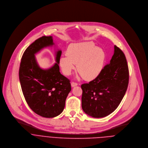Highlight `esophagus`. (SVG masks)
<instances>
[{
	"label": "esophagus",
	"instance_id": "esophagus-1",
	"mask_svg": "<svg viewBox=\"0 0 148 148\" xmlns=\"http://www.w3.org/2000/svg\"><path fill=\"white\" fill-rule=\"evenodd\" d=\"M77 85V83H75V82H72L71 83V86L72 87H74L75 86H76Z\"/></svg>",
	"mask_w": 148,
	"mask_h": 148
}]
</instances>
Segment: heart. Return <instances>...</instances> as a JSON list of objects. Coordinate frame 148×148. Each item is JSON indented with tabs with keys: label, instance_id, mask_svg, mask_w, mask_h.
<instances>
[{
	"label": "heart",
	"instance_id": "b5f03b06",
	"mask_svg": "<svg viewBox=\"0 0 148 148\" xmlns=\"http://www.w3.org/2000/svg\"><path fill=\"white\" fill-rule=\"evenodd\" d=\"M60 60V65L65 75H70L75 69L86 80H92L102 72L106 61L104 50L92 42H84L70 45Z\"/></svg>",
	"mask_w": 148,
	"mask_h": 148
}]
</instances>
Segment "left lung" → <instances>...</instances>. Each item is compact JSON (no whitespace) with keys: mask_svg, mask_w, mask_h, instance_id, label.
I'll list each match as a JSON object with an SVG mask.
<instances>
[{"mask_svg":"<svg viewBox=\"0 0 148 148\" xmlns=\"http://www.w3.org/2000/svg\"><path fill=\"white\" fill-rule=\"evenodd\" d=\"M129 71L123 52L114 45L110 63L100 75L88 83L82 84V107L93 118H102L112 113L123 100L128 85Z\"/></svg>","mask_w":148,"mask_h":148,"instance_id":"left-lung-1","label":"left lung"}]
</instances>
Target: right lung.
Returning <instances> with one entry per match:
<instances>
[{"mask_svg": "<svg viewBox=\"0 0 148 148\" xmlns=\"http://www.w3.org/2000/svg\"><path fill=\"white\" fill-rule=\"evenodd\" d=\"M54 45L52 36H43L24 51L19 69V80L25 100L37 114L53 118L64 110L66 97L71 90L70 80L60 72L61 50L56 52V63L51 68L40 67L36 54Z\"/></svg>", "mask_w": 148, "mask_h": 148, "instance_id": "right-lung-1", "label": "right lung"}]
</instances>
